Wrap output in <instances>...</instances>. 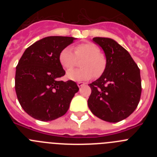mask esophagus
<instances>
[{
  "label": "esophagus",
  "mask_w": 157,
  "mask_h": 157,
  "mask_svg": "<svg viewBox=\"0 0 157 157\" xmlns=\"http://www.w3.org/2000/svg\"><path fill=\"white\" fill-rule=\"evenodd\" d=\"M77 85H78V87H82V86L85 85V83L82 82H78L77 83Z\"/></svg>",
  "instance_id": "1"
}]
</instances>
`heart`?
Segmentation results:
<instances>
[{
  "label": "heart",
  "mask_w": 157,
  "mask_h": 157,
  "mask_svg": "<svg viewBox=\"0 0 157 157\" xmlns=\"http://www.w3.org/2000/svg\"><path fill=\"white\" fill-rule=\"evenodd\" d=\"M74 52L71 47L63 48L59 52V61L63 68H73L77 63V58L85 57L81 63L82 68L70 70L67 73V78L79 82L90 79L94 76L99 77L106 68V57L100 52V48L94 43L86 42L77 45Z\"/></svg>",
  "instance_id": "b5f03b06"
}]
</instances>
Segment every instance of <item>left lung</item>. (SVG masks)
Wrapping results in <instances>:
<instances>
[{
  "label": "left lung",
  "instance_id": "1",
  "mask_svg": "<svg viewBox=\"0 0 157 157\" xmlns=\"http://www.w3.org/2000/svg\"><path fill=\"white\" fill-rule=\"evenodd\" d=\"M107 60L101 77L90 84L88 106L93 114L109 123H117L135 110L141 94L140 69L128 52L115 40L96 37Z\"/></svg>",
  "mask_w": 157,
  "mask_h": 157
}]
</instances>
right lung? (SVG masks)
Here are the masks:
<instances>
[{
  "label": "right lung",
  "instance_id": "obj_1",
  "mask_svg": "<svg viewBox=\"0 0 157 157\" xmlns=\"http://www.w3.org/2000/svg\"><path fill=\"white\" fill-rule=\"evenodd\" d=\"M76 38L49 36L25 50L16 66L15 88L18 101L29 116L51 121L63 116L78 87L75 82L60 81L65 71L59 52Z\"/></svg>",
  "mask_w": 157,
  "mask_h": 157
}]
</instances>
